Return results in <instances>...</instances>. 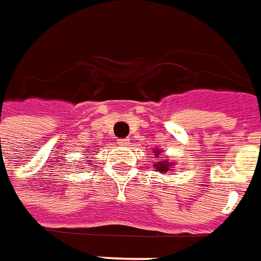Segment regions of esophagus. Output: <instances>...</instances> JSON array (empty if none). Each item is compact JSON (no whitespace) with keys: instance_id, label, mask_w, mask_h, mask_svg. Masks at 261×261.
Returning <instances> with one entry per match:
<instances>
[{"instance_id":"34e87169","label":"esophagus","mask_w":261,"mask_h":261,"mask_svg":"<svg viewBox=\"0 0 261 261\" xmlns=\"http://www.w3.org/2000/svg\"><path fill=\"white\" fill-rule=\"evenodd\" d=\"M118 145L119 146H127L129 145V139H121L118 142Z\"/></svg>"}]
</instances>
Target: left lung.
Returning a JSON list of instances; mask_svg holds the SVG:
<instances>
[{"instance_id":"left-lung-1","label":"left lung","mask_w":261,"mask_h":261,"mask_svg":"<svg viewBox=\"0 0 261 261\" xmlns=\"http://www.w3.org/2000/svg\"><path fill=\"white\" fill-rule=\"evenodd\" d=\"M159 151L162 150H159V149H154V150H153V153H154V159H157V157L160 156ZM153 167H156L157 171H160L162 174H166L170 170V167H171V163L169 162V159H164L162 162H156V164H153Z\"/></svg>"}]
</instances>
